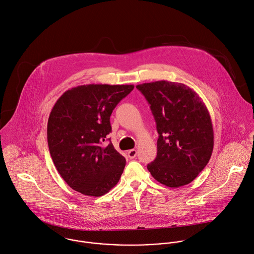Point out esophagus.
Listing matches in <instances>:
<instances>
[{"label":"esophagus","mask_w":254,"mask_h":254,"mask_svg":"<svg viewBox=\"0 0 254 254\" xmlns=\"http://www.w3.org/2000/svg\"><path fill=\"white\" fill-rule=\"evenodd\" d=\"M136 153H137V151H136V149H129L128 151H127V155H128V157L130 158V159H132V158H134L135 156H136Z\"/></svg>","instance_id":"34e87169"}]
</instances>
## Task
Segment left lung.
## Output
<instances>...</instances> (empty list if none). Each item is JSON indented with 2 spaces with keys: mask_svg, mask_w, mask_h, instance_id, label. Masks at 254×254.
<instances>
[{
  "mask_svg": "<svg viewBox=\"0 0 254 254\" xmlns=\"http://www.w3.org/2000/svg\"><path fill=\"white\" fill-rule=\"evenodd\" d=\"M150 105L158 132L157 154L147 164L155 181L168 188L190 184L210 159L212 123L199 96L187 84L157 80L137 84Z\"/></svg>",
  "mask_w": 254,
  "mask_h": 254,
  "instance_id": "1",
  "label": "left lung"
}]
</instances>
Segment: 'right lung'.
<instances>
[{"label": "right lung", "instance_id": "add662e5", "mask_svg": "<svg viewBox=\"0 0 254 254\" xmlns=\"http://www.w3.org/2000/svg\"><path fill=\"white\" fill-rule=\"evenodd\" d=\"M132 84H83L57 101L48 121V144L57 171L75 191L102 196L120 181L126 158L113 143L111 115Z\"/></svg>", "mask_w": 254, "mask_h": 254}]
</instances>
